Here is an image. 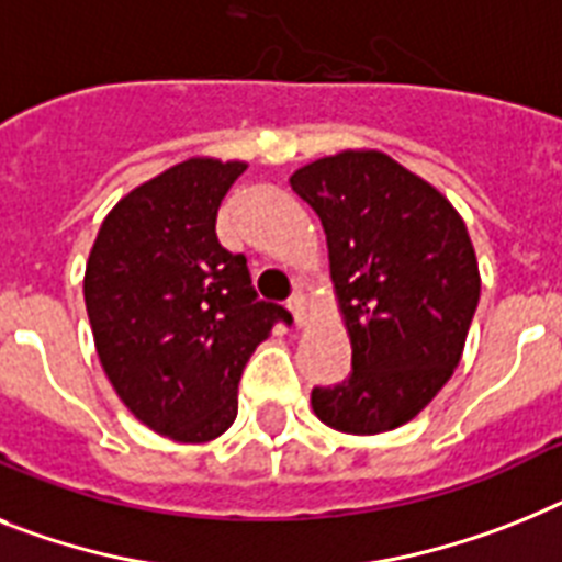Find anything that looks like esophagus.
Listing matches in <instances>:
<instances>
[{
    "label": "esophagus",
    "instance_id": "obj_1",
    "mask_svg": "<svg viewBox=\"0 0 562 562\" xmlns=\"http://www.w3.org/2000/svg\"><path fill=\"white\" fill-rule=\"evenodd\" d=\"M289 311L294 314V323L296 325H305V296L303 294H294L289 300Z\"/></svg>",
    "mask_w": 562,
    "mask_h": 562
}]
</instances>
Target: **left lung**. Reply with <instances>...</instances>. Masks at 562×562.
Instances as JSON below:
<instances>
[{"instance_id":"1","label":"left lung","mask_w":562,"mask_h":562,"mask_svg":"<svg viewBox=\"0 0 562 562\" xmlns=\"http://www.w3.org/2000/svg\"><path fill=\"white\" fill-rule=\"evenodd\" d=\"M319 216L351 374L311 391L314 414L346 434L417 417L454 374L480 300L465 223L426 179L380 150H342L291 177Z\"/></svg>"}]
</instances>
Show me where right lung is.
Segmentation results:
<instances>
[{
    "label": "right lung",
    "instance_id": "obj_1",
    "mask_svg": "<svg viewBox=\"0 0 562 562\" xmlns=\"http://www.w3.org/2000/svg\"><path fill=\"white\" fill-rule=\"evenodd\" d=\"M245 162L186 159L105 216L85 268V308L108 380L150 431L214 440L237 417L254 348L289 319L262 303L216 211Z\"/></svg>",
    "mask_w": 562,
    "mask_h": 562
}]
</instances>
